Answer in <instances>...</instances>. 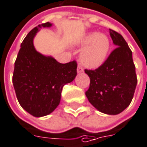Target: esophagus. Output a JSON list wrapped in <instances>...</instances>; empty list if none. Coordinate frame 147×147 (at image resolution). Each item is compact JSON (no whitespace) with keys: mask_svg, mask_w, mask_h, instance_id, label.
<instances>
[{"mask_svg":"<svg viewBox=\"0 0 147 147\" xmlns=\"http://www.w3.org/2000/svg\"><path fill=\"white\" fill-rule=\"evenodd\" d=\"M77 70H78V73H83V72H84V69H83L82 67H80V66H78Z\"/></svg>","mask_w":147,"mask_h":147,"instance_id":"obj_1","label":"esophagus"}]
</instances>
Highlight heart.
Returning <instances> with one entry per match:
<instances>
[{"label":"heart","mask_w":147,"mask_h":147,"mask_svg":"<svg viewBox=\"0 0 147 147\" xmlns=\"http://www.w3.org/2000/svg\"><path fill=\"white\" fill-rule=\"evenodd\" d=\"M80 44L85 47L80 53V61L90 68H97L105 61L110 49V41L105 34L93 32L84 36Z\"/></svg>","instance_id":"1"}]
</instances>
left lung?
Instances as JSON below:
<instances>
[{
  "mask_svg": "<svg viewBox=\"0 0 147 147\" xmlns=\"http://www.w3.org/2000/svg\"><path fill=\"white\" fill-rule=\"evenodd\" d=\"M109 33L117 46L103 64L94 69H84L90 78L85 92L88 101L102 113L117 115L131 103L137 78L132 53L122 35L112 29Z\"/></svg>",
  "mask_w": 147,
  "mask_h": 147,
  "instance_id": "1",
  "label": "left lung"
}]
</instances>
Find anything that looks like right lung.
I'll list each match as a JSON object with an SVG mask.
<instances>
[{
    "mask_svg": "<svg viewBox=\"0 0 147 147\" xmlns=\"http://www.w3.org/2000/svg\"><path fill=\"white\" fill-rule=\"evenodd\" d=\"M49 22L31 30L22 43L15 63L12 82L20 105L35 117L50 114L59 105L63 87L77 76V62L60 63L52 57L36 50L33 38L41 28L51 27Z\"/></svg>",
    "mask_w": 147,
    "mask_h": 147,
    "instance_id": "1",
    "label": "right lung"
}]
</instances>
